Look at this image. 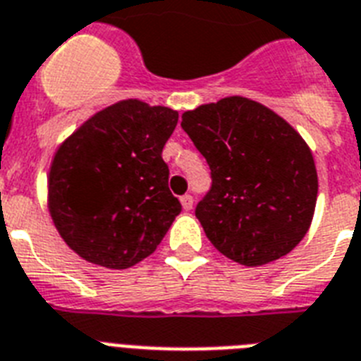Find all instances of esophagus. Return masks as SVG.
Masks as SVG:
<instances>
[{"mask_svg": "<svg viewBox=\"0 0 361 361\" xmlns=\"http://www.w3.org/2000/svg\"><path fill=\"white\" fill-rule=\"evenodd\" d=\"M192 204H195V198H192V196H190V195L181 196V206H183V209H185V211L192 209Z\"/></svg>", "mask_w": 361, "mask_h": 361, "instance_id": "1", "label": "esophagus"}]
</instances>
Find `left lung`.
I'll return each mask as SVG.
<instances>
[{"instance_id": "left-lung-1", "label": "left lung", "mask_w": 361, "mask_h": 361, "mask_svg": "<svg viewBox=\"0 0 361 361\" xmlns=\"http://www.w3.org/2000/svg\"><path fill=\"white\" fill-rule=\"evenodd\" d=\"M211 187L195 215L216 250L247 267L286 256L306 235L317 171L302 137L265 105L231 96L181 116Z\"/></svg>"}]
</instances>
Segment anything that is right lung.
<instances>
[{
	"label": "right lung",
	"mask_w": 361,
	"mask_h": 361,
	"mask_svg": "<svg viewBox=\"0 0 361 361\" xmlns=\"http://www.w3.org/2000/svg\"><path fill=\"white\" fill-rule=\"evenodd\" d=\"M178 124L169 107L124 99L63 142L48 178L49 213L79 256L128 269L154 254L181 204L161 154Z\"/></svg>",
	"instance_id": "add662e5"
}]
</instances>
